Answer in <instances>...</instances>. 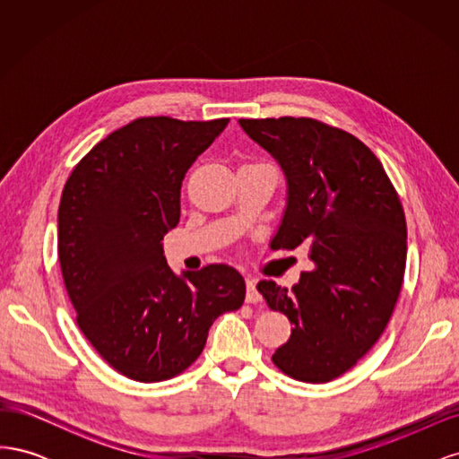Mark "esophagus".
Masks as SVG:
<instances>
[{"label":"esophagus","instance_id":"esophagus-1","mask_svg":"<svg viewBox=\"0 0 459 459\" xmlns=\"http://www.w3.org/2000/svg\"><path fill=\"white\" fill-rule=\"evenodd\" d=\"M260 300H262V297L258 295V290H256V280L251 275H247V302L256 304Z\"/></svg>","mask_w":459,"mask_h":459}]
</instances>
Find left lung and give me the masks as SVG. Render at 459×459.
Masks as SVG:
<instances>
[{
	"mask_svg": "<svg viewBox=\"0 0 459 459\" xmlns=\"http://www.w3.org/2000/svg\"><path fill=\"white\" fill-rule=\"evenodd\" d=\"M287 178V208L273 245L310 248L314 268L287 290L260 281L268 307L293 324L272 362L289 377H341L379 341L404 281L406 216L373 151L316 118H241Z\"/></svg>",
	"mask_w": 459,
	"mask_h": 459,
	"instance_id": "left-lung-1",
	"label": "left lung"
}]
</instances>
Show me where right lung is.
<instances>
[{
	"label": "right lung",
	"instance_id": "obj_1",
	"mask_svg": "<svg viewBox=\"0 0 459 459\" xmlns=\"http://www.w3.org/2000/svg\"><path fill=\"white\" fill-rule=\"evenodd\" d=\"M230 118H135L68 176L57 253L76 324L124 377L159 383L201 356L214 319L241 308L245 280L226 264L178 277L162 251L179 221L189 166Z\"/></svg>",
	"mask_w": 459,
	"mask_h": 459
}]
</instances>
